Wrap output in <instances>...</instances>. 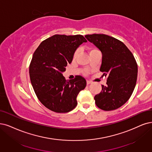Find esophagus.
Returning <instances> with one entry per match:
<instances>
[{"instance_id":"34e87169","label":"esophagus","mask_w":152,"mask_h":152,"mask_svg":"<svg viewBox=\"0 0 152 152\" xmlns=\"http://www.w3.org/2000/svg\"><path fill=\"white\" fill-rule=\"evenodd\" d=\"M86 83H87V85H89V84H91V81H89V80H87Z\"/></svg>"}]
</instances>
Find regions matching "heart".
<instances>
[{"label": "heart", "mask_w": 152, "mask_h": 152, "mask_svg": "<svg viewBox=\"0 0 152 152\" xmlns=\"http://www.w3.org/2000/svg\"><path fill=\"white\" fill-rule=\"evenodd\" d=\"M97 52H99V50L96 48H91L90 49H89V54H90V55H91L92 54H93L94 53H97ZM77 54H78V50H75V52L74 53V54H73V59H75L76 58ZM88 73V72L86 71L85 75H87Z\"/></svg>", "instance_id": "1"}]
</instances>
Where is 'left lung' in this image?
I'll return each instance as SVG.
<instances>
[{
    "instance_id": "left-lung-1",
    "label": "left lung",
    "mask_w": 152,
    "mask_h": 152,
    "mask_svg": "<svg viewBox=\"0 0 152 152\" xmlns=\"http://www.w3.org/2000/svg\"><path fill=\"white\" fill-rule=\"evenodd\" d=\"M102 53L100 71L107 76L106 85L94 96L100 109L111 111L124 104L132 96L136 85L138 66L134 56L125 44L106 34L86 35Z\"/></svg>"
}]
</instances>
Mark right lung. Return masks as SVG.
<instances>
[{
    "label": "right lung",
    "mask_w": 152,
    "mask_h": 152,
    "mask_svg": "<svg viewBox=\"0 0 152 152\" xmlns=\"http://www.w3.org/2000/svg\"><path fill=\"white\" fill-rule=\"evenodd\" d=\"M86 42L82 35L56 34L45 39L34 53L31 82L37 98L49 110L67 113L76 106L77 96L85 88L86 81L81 76L66 80L62 72L72 62L76 49Z\"/></svg>",
    "instance_id": "add662e5"
}]
</instances>
